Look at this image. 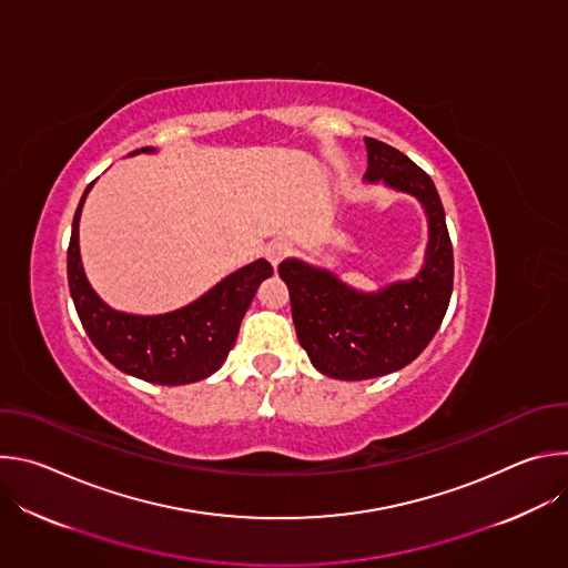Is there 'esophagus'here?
Listing matches in <instances>:
<instances>
[{"instance_id": "34e87169", "label": "esophagus", "mask_w": 568, "mask_h": 568, "mask_svg": "<svg viewBox=\"0 0 568 568\" xmlns=\"http://www.w3.org/2000/svg\"><path fill=\"white\" fill-rule=\"evenodd\" d=\"M290 250H292V245L287 240H272L270 245L265 247V256H267V261L274 265V267H278V263L290 254Z\"/></svg>"}]
</instances>
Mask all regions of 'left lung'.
Instances as JSON below:
<instances>
[{
	"label": "left lung",
	"mask_w": 568,
	"mask_h": 568,
	"mask_svg": "<svg viewBox=\"0 0 568 568\" xmlns=\"http://www.w3.org/2000/svg\"><path fill=\"white\" fill-rule=\"evenodd\" d=\"M364 182L412 195L427 217L423 267L412 278L357 290L333 270L285 258L278 274L290 290L298 344L312 366L335 379H371L412 364L434 339L454 285V254L445 209L432 178L399 150L364 139Z\"/></svg>",
	"instance_id": "obj_1"
}]
</instances>
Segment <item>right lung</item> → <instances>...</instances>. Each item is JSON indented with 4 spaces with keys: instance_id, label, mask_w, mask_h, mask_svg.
Instances as JSON below:
<instances>
[{
    "instance_id": "add662e5",
    "label": "right lung",
    "mask_w": 568,
    "mask_h": 568,
    "mask_svg": "<svg viewBox=\"0 0 568 568\" xmlns=\"http://www.w3.org/2000/svg\"><path fill=\"white\" fill-rule=\"evenodd\" d=\"M154 152L156 148L145 145L128 156ZM92 186L94 182L80 197L67 250L69 292L88 337L110 364L143 382L180 386L213 375L233 348L256 290L274 274L272 265L258 258L171 312L132 314L116 310L97 294L80 258V213Z\"/></svg>"
}]
</instances>
